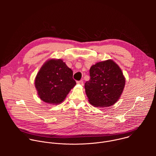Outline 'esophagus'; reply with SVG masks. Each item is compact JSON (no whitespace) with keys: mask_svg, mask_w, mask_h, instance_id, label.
Segmentation results:
<instances>
[{"mask_svg":"<svg viewBox=\"0 0 156 156\" xmlns=\"http://www.w3.org/2000/svg\"><path fill=\"white\" fill-rule=\"evenodd\" d=\"M76 83H77V84H81V85L83 86V81L82 80H81V81H77Z\"/></svg>","mask_w":156,"mask_h":156,"instance_id":"obj_1","label":"esophagus"}]
</instances>
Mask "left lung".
Segmentation results:
<instances>
[{
	"label": "left lung",
	"mask_w": 156,
	"mask_h": 156,
	"mask_svg": "<svg viewBox=\"0 0 156 156\" xmlns=\"http://www.w3.org/2000/svg\"><path fill=\"white\" fill-rule=\"evenodd\" d=\"M90 80L84 84L88 101L94 107H110L121 97L125 78L120 66L112 60L96 63L90 70Z\"/></svg>",
	"instance_id": "obj_1"
}]
</instances>
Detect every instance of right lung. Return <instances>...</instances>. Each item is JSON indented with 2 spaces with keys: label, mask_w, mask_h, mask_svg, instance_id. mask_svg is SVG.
Listing matches in <instances>:
<instances>
[{
  "label": "right lung",
  "mask_w": 156,
  "mask_h": 156,
  "mask_svg": "<svg viewBox=\"0 0 156 156\" xmlns=\"http://www.w3.org/2000/svg\"><path fill=\"white\" fill-rule=\"evenodd\" d=\"M39 98L44 102L58 105L76 85L73 71L62 59L50 58L39 70L34 80Z\"/></svg>",
  "instance_id": "obj_1"
}]
</instances>
